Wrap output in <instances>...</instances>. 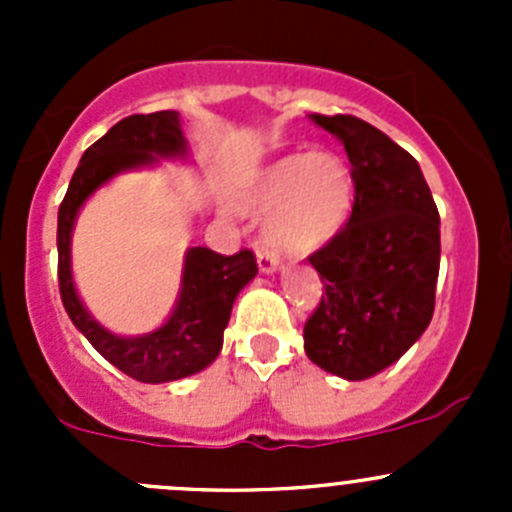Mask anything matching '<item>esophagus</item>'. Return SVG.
I'll list each match as a JSON object with an SVG mask.
<instances>
[{
	"mask_svg": "<svg viewBox=\"0 0 512 512\" xmlns=\"http://www.w3.org/2000/svg\"><path fill=\"white\" fill-rule=\"evenodd\" d=\"M257 267H260L262 275H272V272L280 270V257L270 250L257 252Z\"/></svg>",
	"mask_w": 512,
	"mask_h": 512,
	"instance_id": "esophagus-1",
	"label": "esophagus"
}]
</instances>
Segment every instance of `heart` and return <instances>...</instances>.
Returning <instances> with one entry per match:
<instances>
[{"instance_id":"b5f03b06","label":"heart","mask_w":512,"mask_h":512,"mask_svg":"<svg viewBox=\"0 0 512 512\" xmlns=\"http://www.w3.org/2000/svg\"><path fill=\"white\" fill-rule=\"evenodd\" d=\"M247 205L270 210L267 245L287 255H307L339 235L354 208V175L337 153L287 156L262 170Z\"/></svg>"}]
</instances>
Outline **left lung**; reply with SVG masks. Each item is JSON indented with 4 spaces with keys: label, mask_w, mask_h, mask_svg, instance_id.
Wrapping results in <instances>:
<instances>
[{
    "label": "left lung",
    "mask_w": 512,
    "mask_h": 512,
    "mask_svg": "<svg viewBox=\"0 0 512 512\" xmlns=\"http://www.w3.org/2000/svg\"><path fill=\"white\" fill-rule=\"evenodd\" d=\"M309 121L347 151L354 208L309 257L324 294L304 324V352L319 369L361 381L399 361L431 322L441 220L416 158L386 133L342 113Z\"/></svg>",
    "instance_id": "obj_1"
}]
</instances>
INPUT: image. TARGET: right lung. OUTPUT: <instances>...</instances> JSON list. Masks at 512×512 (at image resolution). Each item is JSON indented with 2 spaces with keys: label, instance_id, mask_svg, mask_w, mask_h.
Instances as JSON below:
<instances>
[{
  "label": "right lung",
  "instance_id": "right-lung-1",
  "mask_svg": "<svg viewBox=\"0 0 512 512\" xmlns=\"http://www.w3.org/2000/svg\"><path fill=\"white\" fill-rule=\"evenodd\" d=\"M160 158L185 160L188 141L178 111L136 113L118 121L81 156L64 203L59 205V292L74 327L116 369L143 384H165L193 376L218 359L223 332L240 289L257 275L250 250L218 255L208 247H188L180 275V292L170 317L158 329L138 337L108 332L81 302L71 272V235L86 200L118 173L153 168Z\"/></svg>",
  "mask_w": 512,
  "mask_h": 512
}]
</instances>
